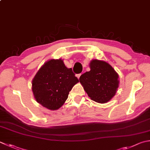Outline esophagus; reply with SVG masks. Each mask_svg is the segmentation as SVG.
I'll use <instances>...</instances> for the list:
<instances>
[{
	"label": "esophagus",
	"instance_id": "esophagus-1",
	"mask_svg": "<svg viewBox=\"0 0 150 150\" xmlns=\"http://www.w3.org/2000/svg\"><path fill=\"white\" fill-rule=\"evenodd\" d=\"M81 73H80V74H77L76 76H77V77L79 79V78H80V77H81Z\"/></svg>",
	"mask_w": 150,
	"mask_h": 150
}]
</instances>
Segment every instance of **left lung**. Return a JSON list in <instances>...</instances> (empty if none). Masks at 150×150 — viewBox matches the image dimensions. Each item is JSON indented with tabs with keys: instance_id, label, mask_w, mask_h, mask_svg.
<instances>
[{
	"instance_id": "obj_1",
	"label": "left lung",
	"mask_w": 150,
	"mask_h": 150,
	"mask_svg": "<svg viewBox=\"0 0 150 150\" xmlns=\"http://www.w3.org/2000/svg\"><path fill=\"white\" fill-rule=\"evenodd\" d=\"M90 71L83 73L79 81L92 100L99 103L109 101L115 96L119 86L118 75L109 64L92 60Z\"/></svg>"
}]
</instances>
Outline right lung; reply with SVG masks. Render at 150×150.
Masks as SVG:
<instances>
[{
	"label": "right lung",
	"mask_w": 150,
	"mask_h": 150,
	"mask_svg": "<svg viewBox=\"0 0 150 150\" xmlns=\"http://www.w3.org/2000/svg\"><path fill=\"white\" fill-rule=\"evenodd\" d=\"M79 79L62 59H51L43 64L32 80V90L38 103L50 110H57L68 98Z\"/></svg>",
	"instance_id": "add662e5"
}]
</instances>
